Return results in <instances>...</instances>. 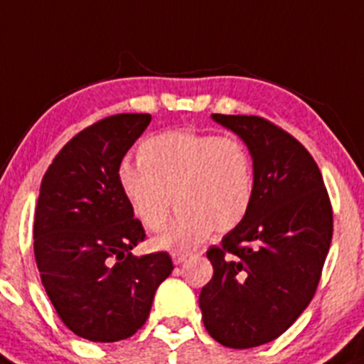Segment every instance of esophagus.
Masks as SVG:
<instances>
[{"label":"esophagus","mask_w":364,"mask_h":364,"mask_svg":"<svg viewBox=\"0 0 364 364\" xmlns=\"http://www.w3.org/2000/svg\"><path fill=\"white\" fill-rule=\"evenodd\" d=\"M188 257H190L188 253H181V251H174V253H172V262H174L176 266H178V264L185 262V260L188 259Z\"/></svg>","instance_id":"esophagus-1"}]
</instances>
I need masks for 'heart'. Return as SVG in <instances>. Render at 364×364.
Listing matches in <instances>:
<instances>
[{
	"label": "heart",
	"instance_id": "heart-1",
	"mask_svg": "<svg viewBox=\"0 0 364 364\" xmlns=\"http://www.w3.org/2000/svg\"><path fill=\"white\" fill-rule=\"evenodd\" d=\"M138 166L124 163L118 185L134 217L149 232L165 228L154 247H192L210 233L235 230L251 208L255 165L235 138L196 131H166L147 138L136 152Z\"/></svg>",
	"mask_w": 364,
	"mask_h": 364
}]
</instances>
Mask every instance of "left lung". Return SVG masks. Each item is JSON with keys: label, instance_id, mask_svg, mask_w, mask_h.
<instances>
[{"label": "left lung", "instance_id": "left-lung-1", "mask_svg": "<svg viewBox=\"0 0 364 364\" xmlns=\"http://www.w3.org/2000/svg\"><path fill=\"white\" fill-rule=\"evenodd\" d=\"M212 118L250 149L255 196L246 219L206 251L213 277L199 307L215 341L253 348L284 334L311 304L331 247L332 206L314 158L294 136L260 117Z\"/></svg>", "mask_w": 364, "mask_h": 364}]
</instances>
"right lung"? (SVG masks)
Wrapping results in <instances>:
<instances>
[{"mask_svg":"<svg viewBox=\"0 0 364 364\" xmlns=\"http://www.w3.org/2000/svg\"><path fill=\"white\" fill-rule=\"evenodd\" d=\"M149 124L144 113L102 118L60 149L41 181L33 215L41 282L63 323L95 343L140 331L174 269L166 251L131 253L145 230L118 185L122 159Z\"/></svg>","mask_w":364,"mask_h":364,"instance_id":"add662e5","label":"right lung"}]
</instances>
